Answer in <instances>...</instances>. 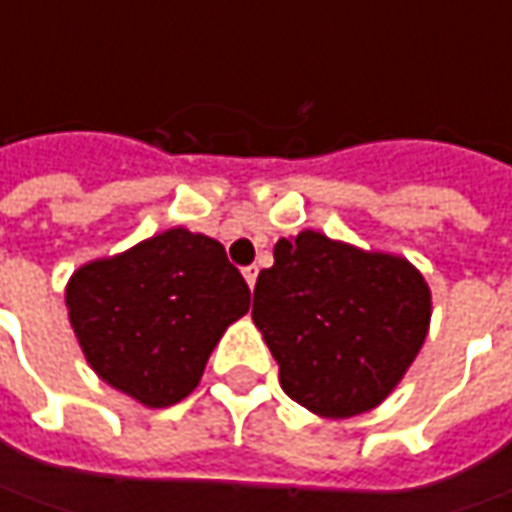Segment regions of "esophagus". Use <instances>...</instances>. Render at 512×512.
Masks as SVG:
<instances>
[{"instance_id": "1", "label": "esophagus", "mask_w": 512, "mask_h": 512, "mask_svg": "<svg viewBox=\"0 0 512 512\" xmlns=\"http://www.w3.org/2000/svg\"><path fill=\"white\" fill-rule=\"evenodd\" d=\"M242 273H245V282L250 285V290H253V285H256V276H259V267L250 265V267H245Z\"/></svg>"}]
</instances>
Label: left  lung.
Listing matches in <instances>:
<instances>
[{
  "mask_svg": "<svg viewBox=\"0 0 512 512\" xmlns=\"http://www.w3.org/2000/svg\"><path fill=\"white\" fill-rule=\"evenodd\" d=\"M430 313V287L404 256L319 230L279 239L253 290L282 390L322 419L379 407L419 356Z\"/></svg>",
  "mask_w": 512,
  "mask_h": 512,
  "instance_id": "1",
  "label": "left lung"
}]
</instances>
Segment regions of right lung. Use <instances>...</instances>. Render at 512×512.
I'll list each match as a JSON object with an SVG mask.
<instances>
[{"label": "right lung", "instance_id": "obj_1", "mask_svg": "<svg viewBox=\"0 0 512 512\" xmlns=\"http://www.w3.org/2000/svg\"><path fill=\"white\" fill-rule=\"evenodd\" d=\"M65 305L102 382L170 407L196 390L213 347L250 310V290L216 239L170 227L73 270Z\"/></svg>", "mask_w": 512, "mask_h": 512}]
</instances>
